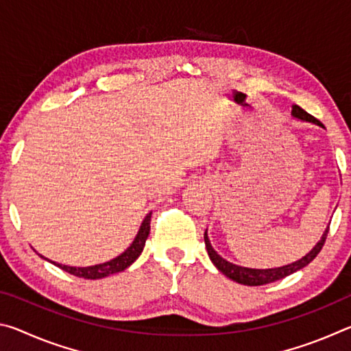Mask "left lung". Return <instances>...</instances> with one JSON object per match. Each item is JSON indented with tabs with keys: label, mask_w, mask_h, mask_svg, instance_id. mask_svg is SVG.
Returning a JSON list of instances; mask_svg holds the SVG:
<instances>
[{
	"label": "left lung",
	"mask_w": 351,
	"mask_h": 351,
	"mask_svg": "<svg viewBox=\"0 0 351 351\" xmlns=\"http://www.w3.org/2000/svg\"><path fill=\"white\" fill-rule=\"evenodd\" d=\"M291 116L294 119H299V121L304 122H311L316 123V125L325 128L322 123H320L316 117H313L311 114H308L305 110H302L299 105H293V111H291ZM326 234H328V226H326L325 232L320 237V240L317 241V245L314 246L310 252L305 254L304 257L293 261V263H288L285 266H278V268H268V269H255V268H245V266H239L230 263V261L224 260L221 255H219L215 249L212 247L209 237H207V229L204 232V243H206V249L207 254H209V258L212 260V263L215 265V268L223 272L226 277H229L230 280H234L237 283L241 285H247V287H260V285H266V283H272L280 280V278H285L287 276L294 274L302 268H305L306 265H310L311 261L316 258V255L320 252L322 249Z\"/></svg>",
	"instance_id": "obj_1"
}]
</instances>
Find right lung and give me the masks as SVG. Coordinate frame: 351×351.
<instances>
[{
	"instance_id": "add662e5",
	"label": "right lung",
	"mask_w": 351,
	"mask_h": 351,
	"mask_svg": "<svg viewBox=\"0 0 351 351\" xmlns=\"http://www.w3.org/2000/svg\"><path fill=\"white\" fill-rule=\"evenodd\" d=\"M150 221H152V212L147 213V217L144 218V221H142L141 228L138 230V234H136L132 245H130L121 255H117L116 258H112L110 261H105V263L94 265V266H85V268H77V266H68V265L56 263V261H51V260L45 258L43 255H40V254L38 255L41 258L51 261V263H54L60 269L66 271V272H69V274H73L75 277L97 280V278L108 277L110 274H116V272H121L123 269H127L130 265L134 263L136 258H138L141 252L144 251L145 240L148 239V234H150Z\"/></svg>"
}]
</instances>
